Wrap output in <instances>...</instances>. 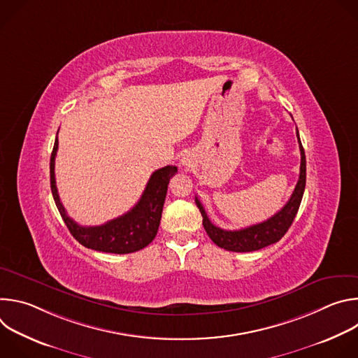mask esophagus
Returning a JSON list of instances; mask_svg holds the SVG:
<instances>
[{"label": "esophagus", "mask_w": 358, "mask_h": 358, "mask_svg": "<svg viewBox=\"0 0 358 358\" xmlns=\"http://www.w3.org/2000/svg\"><path fill=\"white\" fill-rule=\"evenodd\" d=\"M184 164H185V162H184Z\"/></svg>", "instance_id": "esophagus-1"}]
</instances>
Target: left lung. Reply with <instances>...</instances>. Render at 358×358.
I'll list each match as a JSON object with an SVG mask.
<instances>
[{
    "label": "left lung",
    "mask_w": 358,
    "mask_h": 358,
    "mask_svg": "<svg viewBox=\"0 0 358 358\" xmlns=\"http://www.w3.org/2000/svg\"><path fill=\"white\" fill-rule=\"evenodd\" d=\"M296 136H297L299 148H300L299 180H297V184L294 187V191H293L290 199L285 203V207L279 213H276L273 217H271L269 220H266L261 224H257V225L243 228V229L225 231V229L215 227L210 221L206 210H203V207H202V203L195 196V203L202 215V225H203V228H206L208 236L211 238V241L215 245H218L220 248H224L227 250H232V252H252V250H258V249H262L268 245L278 242L287 232V229L290 228V225L299 211L303 192H304V187H306V156H304V150H303V145H301V141L299 137L297 127H296Z\"/></svg>",
    "instance_id": "left-lung-1"
}]
</instances>
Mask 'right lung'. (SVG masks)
I'll list each match as a JSON object with an SVG mask.
<instances>
[{
	"label": "right lung",
	"instance_id": "add662e5",
	"mask_svg": "<svg viewBox=\"0 0 358 358\" xmlns=\"http://www.w3.org/2000/svg\"><path fill=\"white\" fill-rule=\"evenodd\" d=\"M58 151V134L50 155V189L59 214L73 238L83 246L108 253H131L145 248L156 238L170 178L177 173L176 166H166L151 174L143 195L136 206L124 215L99 227H82L66 214L55 181V157Z\"/></svg>",
	"mask_w": 358,
	"mask_h": 358
}]
</instances>
